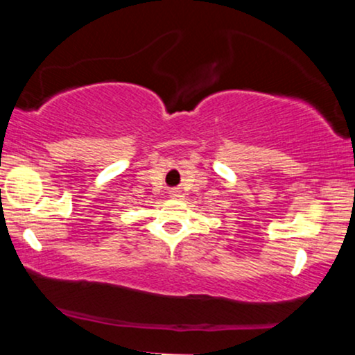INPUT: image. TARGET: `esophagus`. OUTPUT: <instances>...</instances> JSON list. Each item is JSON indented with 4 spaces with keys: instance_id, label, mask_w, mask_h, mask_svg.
Here are the masks:
<instances>
[{
    "instance_id": "1",
    "label": "esophagus",
    "mask_w": 355,
    "mask_h": 355,
    "mask_svg": "<svg viewBox=\"0 0 355 355\" xmlns=\"http://www.w3.org/2000/svg\"><path fill=\"white\" fill-rule=\"evenodd\" d=\"M168 197H170V198H178V197H180V190H178V189H172V190H170Z\"/></svg>"
}]
</instances>
